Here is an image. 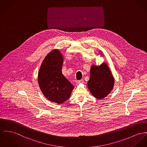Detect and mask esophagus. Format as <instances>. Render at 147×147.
Instances as JSON below:
<instances>
[{"mask_svg":"<svg viewBox=\"0 0 147 147\" xmlns=\"http://www.w3.org/2000/svg\"><path fill=\"white\" fill-rule=\"evenodd\" d=\"M84 82V80H83V79H81V80H79L78 81V83H83Z\"/></svg>","mask_w":147,"mask_h":147,"instance_id":"1","label":"esophagus"}]
</instances>
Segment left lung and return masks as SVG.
Returning <instances> with one entry per match:
<instances>
[{"instance_id": "1", "label": "left lung", "mask_w": 147, "mask_h": 147, "mask_svg": "<svg viewBox=\"0 0 147 147\" xmlns=\"http://www.w3.org/2000/svg\"><path fill=\"white\" fill-rule=\"evenodd\" d=\"M114 78L108 65L103 63L99 66L93 65L87 85L92 94L97 99H102L111 92Z\"/></svg>"}]
</instances>
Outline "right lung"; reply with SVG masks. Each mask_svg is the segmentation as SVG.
I'll return each instance as SVG.
<instances>
[{
	"label": "right lung",
	"mask_w": 147,
	"mask_h": 147,
	"mask_svg": "<svg viewBox=\"0 0 147 147\" xmlns=\"http://www.w3.org/2000/svg\"><path fill=\"white\" fill-rule=\"evenodd\" d=\"M63 57L54 49L43 60L38 73V83L46 98L61 104L70 98L74 87L62 74Z\"/></svg>",
	"instance_id": "obj_1"
}]
</instances>
